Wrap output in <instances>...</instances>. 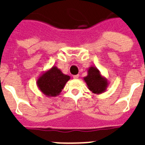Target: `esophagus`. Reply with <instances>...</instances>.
<instances>
[{"label":"esophagus","instance_id":"34e87169","mask_svg":"<svg viewBox=\"0 0 145 145\" xmlns=\"http://www.w3.org/2000/svg\"><path fill=\"white\" fill-rule=\"evenodd\" d=\"M73 77H74V79H78V78H79V75L78 74L74 75V76H73Z\"/></svg>","mask_w":145,"mask_h":145}]
</instances>
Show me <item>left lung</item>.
<instances>
[{"label":"left lung","mask_w":145,"mask_h":145,"mask_svg":"<svg viewBox=\"0 0 145 145\" xmlns=\"http://www.w3.org/2000/svg\"><path fill=\"white\" fill-rule=\"evenodd\" d=\"M84 80L89 89L95 94L105 93L109 84L108 79L102 76L99 69L94 66H90L87 69V76L84 77Z\"/></svg>","instance_id":"obj_1"}]
</instances>
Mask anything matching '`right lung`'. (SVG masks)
<instances>
[{"mask_svg": "<svg viewBox=\"0 0 145 145\" xmlns=\"http://www.w3.org/2000/svg\"><path fill=\"white\" fill-rule=\"evenodd\" d=\"M70 78V76L63 74L56 66H52L40 75L36 84L39 90L46 96L56 97Z\"/></svg>", "mask_w": 145, "mask_h": 145, "instance_id": "right-lung-1", "label": "right lung"}]
</instances>
